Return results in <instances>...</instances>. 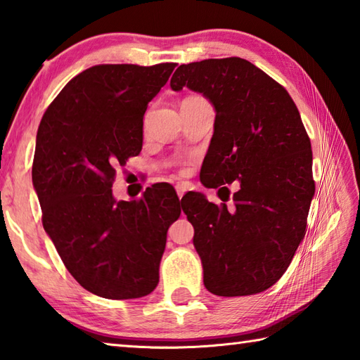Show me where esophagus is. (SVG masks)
<instances>
[{"label": "esophagus", "mask_w": 360, "mask_h": 360, "mask_svg": "<svg viewBox=\"0 0 360 360\" xmlns=\"http://www.w3.org/2000/svg\"><path fill=\"white\" fill-rule=\"evenodd\" d=\"M176 193H178V197H179V200L184 197V193H186V187H182V186H176Z\"/></svg>", "instance_id": "obj_1"}]
</instances>
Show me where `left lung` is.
Segmentation results:
<instances>
[{"label":"left lung","instance_id":"obj_1","mask_svg":"<svg viewBox=\"0 0 360 360\" xmlns=\"http://www.w3.org/2000/svg\"><path fill=\"white\" fill-rule=\"evenodd\" d=\"M169 86H187L215 108L202 184L228 191L225 184L239 182L231 209L201 193L181 200L205 286L224 297L271 288L305 236L315 195L311 145L296 103L282 84L236 56L181 64Z\"/></svg>","mask_w":360,"mask_h":360}]
</instances>
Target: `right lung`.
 I'll use <instances>...</instances> for the list:
<instances>
[{"mask_svg":"<svg viewBox=\"0 0 360 360\" xmlns=\"http://www.w3.org/2000/svg\"><path fill=\"white\" fill-rule=\"evenodd\" d=\"M174 63L101 64L61 89L42 116L32 186L44 230L84 290L105 299H136L159 283L167 231L181 215L169 186L140 200L116 201V167L139 155L143 116Z\"/></svg>","mask_w":360,"mask_h":360,"instance_id":"add662e5","label":"right lung"}]
</instances>
